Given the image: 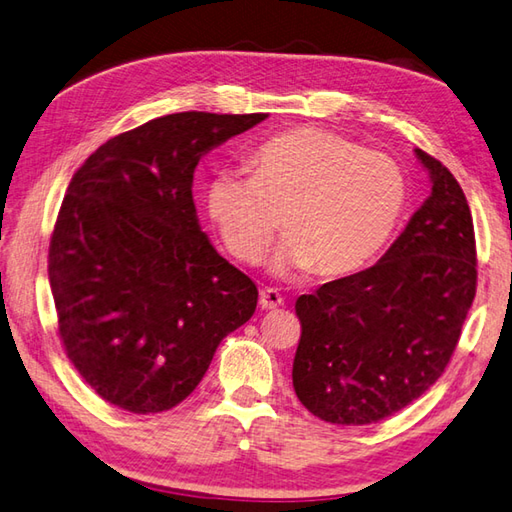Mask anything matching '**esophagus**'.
Listing matches in <instances>:
<instances>
[{
    "mask_svg": "<svg viewBox=\"0 0 512 512\" xmlns=\"http://www.w3.org/2000/svg\"><path fill=\"white\" fill-rule=\"evenodd\" d=\"M284 304V297L279 295V290L275 288H264L262 293H259V306L264 310H275Z\"/></svg>",
    "mask_w": 512,
    "mask_h": 512,
    "instance_id": "esophagus-1",
    "label": "esophagus"
}]
</instances>
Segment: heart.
<instances>
[{
    "instance_id": "obj_1",
    "label": "heart",
    "mask_w": 512,
    "mask_h": 512,
    "mask_svg": "<svg viewBox=\"0 0 512 512\" xmlns=\"http://www.w3.org/2000/svg\"><path fill=\"white\" fill-rule=\"evenodd\" d=\"M248 164L253 175L219 170L206 186L210 222L242 264L262 262L282 217L277 270L348 275L388 242L402 217V168L335 133L288 130L259 144Z\"/></svg>"
}]
</instances>
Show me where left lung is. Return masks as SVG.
<instances>
[{
	"label": "left lung",
	"mask_w": 512,
	"mask_h": 512,
	"mask_svg": "<svg viewBox=\"0 0 512 512\" xmlns=\"http://www.w3.org/2000/svg\"><path fill=\"white\" fill-rule=\"evenodd\" d=\"M430 195L375 266L302 295L293 386L330 424H375L442 377L477 288L475 228L453 173L415 148Z\"/></svg>",
	"instance_id": "8db88e82"
}]
</instances>
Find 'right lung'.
<instances>
[{"instance_id": "right-lung-1", "label": "right lung", "mask_w": 512, "mask_h": 512, "mask_svg": "<svg viewBox=\"0 0 512 512\" xmlns=\"http://www.w3.org/2000/svg\"><path fill=\"white\" fill-rule=\"evenodd\" d=\"M268 115L175 113L108 139L70 179L48 248L64 350L84 382L135 415L193 393L257 286L199 228L193 173Z\"/></svg>"}]
</instances>
